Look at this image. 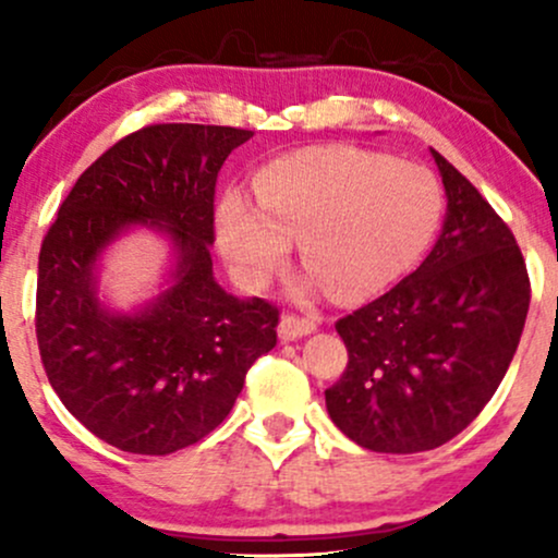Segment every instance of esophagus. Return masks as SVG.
Instances as JSON below:
<instances>
[{
    "mask_svg": "<svg viewBox=\"0 0 558 558\" xmlns=\"http://www.w3.org/2000/svg\"><path fill=\"white\" fill-rule=\"evenodd\" d=\"M317 330V323L312 317H299V315H283L278 325L280 341H296L301 336H310Z\"/></svg>",
    "mask_w": 558,
    "mask_h": 558,
    "instance_id": "1",
    "label": "esophagus"
}]
</instances>
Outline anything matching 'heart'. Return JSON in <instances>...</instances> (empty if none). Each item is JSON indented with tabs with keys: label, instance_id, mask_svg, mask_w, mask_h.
Here are the masks:
<instances>
[{
	"label": "heart",
	"instance_id": "b5f03b06",
	"mask_svg": "<svg viewBox=\"0 0 558 558\" xmlns=\"http://www.w3.org/2000/svg\"><path fill=\"white\" fill-rule=\"evenodd\" d=\"M254 201L228 194L217 204V243L230 270L262 288L299 239L312 280L341 301L369 299L403 278L444 220V191L430 170L360 146L275 159L254 178Z\"/></svg>",
	"mask_w": 558,
	"mask_h": 558
}]
</instances>
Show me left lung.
Segmentation results:
<instances>
[{
	"mask_svg": "<svg viewBox=\"0 0 558 558\" xmlns=\"http://www.w3.org/2000/svg\"><path fill=\"white\" fill-rule=\"evenodd\" d=\"M433 157L448 198L433 252L336 323L349 364L325 390L328 414L377 453L430 451L462 433L501 386L530 310L514 233L462 172Z\"/></svg>",
	"mask_w": 558,
	"mask_h": 558,
	"instance_id": "obj_1",
	"label": "left lung"
}]
</instances>
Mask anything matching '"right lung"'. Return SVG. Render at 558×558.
Returning a JSON list of instances; mask_svg holds the SVG:
<instances>
[{
	"mask_svg": "<svg viewBox=\"0 0 558 558\" xmlns=\"http://www.w3.org/2000/svg\"><path fill=\"white\" fill-rule=\"evenodd\" d=\"M252 131L146 125L75 181L38 254L36 338L65 409L120 451L168 457L228 417L248 367L278 343V306L241 301L213 275L217 172ZM131 225L171 235L168 292L136 316L95 296V259Z\"/></svg>",
	"mask_w": 558,
	"mask_h": 558,
	"instance_id": "right-lung-1",
	"label": "right lung"
}]
</instances>
